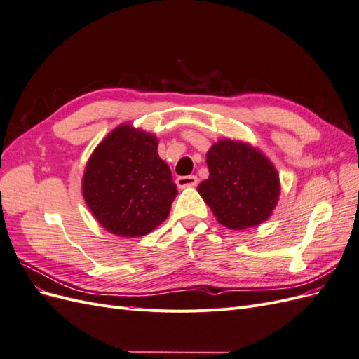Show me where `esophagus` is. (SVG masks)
I'll use <instances>...</instances> for the list:
<instances>
[{
    "instance_id": "esophagus-1",
    "label": "esophagus",
    "mask_w": 359,
    "mask_h": 359,
    "mask_svg": "<svg viewBox=\"0 0 359 359\" xmlns=\"http://www.w3.org/2000/svg\"><path fill=\"white\" fill-rule=\"evenodd\" d=\"M196 184H198V177H194V175H186V177H178L177 178V186L180 189L194 187Z\"/></svg>"
}]
</instances>
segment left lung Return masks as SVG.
I'll list each match as a JSON object with an SVG mask.
<instances>
[{
  "mask_svg": "<svg viewBox=\"0 0 359 359\" xmlns=\"http://www.w3.org/2000/svg\"><path fill=\"white\" fill-rule=\"evenodd\" d=\"M208 180L198 191L219 223L247 229L264 223L276 208L280 182L269 160L247 144L220 140L206 154Z\"/></svg>",
  "mask_w": 359,
  "mask_h": 359,
  "instance_id": "obj_1",
  "label": "left lung"
}]
</instances>
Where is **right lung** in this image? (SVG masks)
<instances>
[{
	"mask_svg": "<svg viewBox=\"0 0 359 359\" xmlns=\"http://www.w3.org/2000/svg\"><path fill=\"white\" fill-rule=\"evenodd\" d=\"M157 145L156 136L124 124L109 133L88 160L83 198L107 232L144 236L168 219L178 190Z\"/></svg>",
	"mask_w": 359,
	"mask_h": 359,
	"instance_id": "1",
	"label": "right lung"
}]
</instances>
